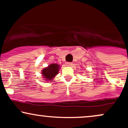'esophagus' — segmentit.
<instances>
[{
    "label": "esophagus",
    "mask_w": 128,
    "mask_h": 128,
    "mask_svg": "<svg viewBox=\"0 0 128 128\" xmlns=\"http://www.w3.org/2000/svg\"><path fill=\"white\" fill-rule=\"evenodd\" d=\"M72 62H66V66H72Z\"/></svg>",
    "instance_id": "esophagus-1"
}]
</instances>
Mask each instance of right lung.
<instances>
[{"mask_svg":"<svg viewBox=\"0 0 128 128\" xmlns=\"http://www.w3.org/2000/svg\"><path fill=\"white\" fill-rule=\"evenodd\" d=\"M59 69L60 66L58 64H51L48 67H46L42 70V77L47 81L52 80V79L58 73Z\"/></svg>","mask_w":128,"mask_h":128,"instance_id":"1","label":"right lung"}]
</instances>
